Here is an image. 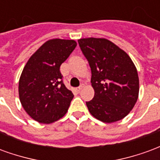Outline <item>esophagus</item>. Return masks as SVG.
Masks as SVG:
<instances>
[{"instance_id": "obj_1", "label": "esophagus", "mask_w": 160, "mask_h": 160, "mask_svg": "<svg viewBox=\"0 0 160 160\" xmlns=\"http://www.w3.org/2000/svg\"><path fill=\"white\" fill-rule=\"evenodd\" d=\"M83 87H84V85H81V86H80L79 87H77L76 91L77 92H80V90H82V88H83Z\"/></svg>"}]
</instances>
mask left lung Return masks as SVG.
Masks as SVG:
<instances>
[{
    "mask_svg": "<svg viewBox=\"0 0 160 160\" xmlns=\"http://www.w3.org/2000/svg\"><path fill=\"white\" fill-rule=\"evenodd\" d=\"M92 70L94 97L87 102L92 117L106 123L123 119L139 97L136 67L127 53L106 38L78 40Z\"/></svg>",
    "mask_w": 160,
    "mask_h": 160,
    "instance_id": "8db88e82",
    "label": "left lung"
}]
</instances>
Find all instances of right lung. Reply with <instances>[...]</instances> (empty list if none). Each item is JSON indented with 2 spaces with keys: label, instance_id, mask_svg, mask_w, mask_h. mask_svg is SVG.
I'll list each match as a JSON object with an SVG mask.
<instances>
[{
  "label": "right lung",
  "instance_id": "obj_1",
  "mask_svg": "<svg viewBox=\"0 0 160 160\" xmlns=\"http://www.w3.org/2000/svg\"><path fill=\"white\" fill-rule=\"evenodd\" d=\"M76 45L74 40H48L24 67L19 80V97L33 120L49 124L67 113L73 95L62 83L60 67Z\"/></svg>",
  "mask_w": 160,
  "mask_h": 160
}]
</instances>
